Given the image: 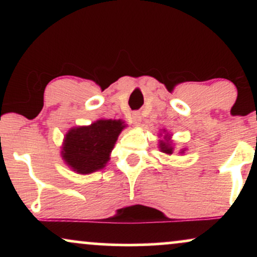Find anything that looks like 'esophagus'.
Wrapping results in <instances>:
<instances>
[{
    "mask_svg": "<svg viewBox=\"0 0 257 257\" xmlns=\"http://www.w3.org/2000/svg\"><path fill=\"white\" fill-rule=\"evenodd\" d=\"M140 122H141V116L139 112H134V113L132 114V123L134 125H140Z\"/></svg>",
    "mask_w": 257,
    "mask_h": 257,
    "instance_id": "1",
    "label": "esophagus"
}]
</instances>
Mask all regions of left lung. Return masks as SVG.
<instances>
[{
    "label": "left lung",
    "instance_id": "left-lung-1",
    "mask_svg": "<svg viewBox=\"0 0 257 257\" xmlns=\"http://www.w3.org/2000/svg\"><path fill=\"white\" fill-rule=\"evenodd\" d=\"M168 137V135H167ZM159 149H161L162 152L167 153V155H172L173 153V147L172 144H170V140L168 138H166V140H161L159 141ZM185 151V150H184ZM182 151V152H184Z\"/></svg>",
    "mask_w": 257,
    "mask_h": 257
}]
</instances>
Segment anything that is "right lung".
<instances>
[{"instance_id":"right-lung-1","label":"right lung","mask_w":257,"mask_h":257,"mask_svg":"<svg viewBox=\"0 0 257 257\" xmlns=\"http://www.w3.org/2000/svg\"><path fill=\"white\" fill-rule=\"evenodd\" d=\"M124 126L120 119H99L90 125L71 128L65 135L61 151L65 163L78 174L102 169Z\"/></svg>"}]
</instances>
